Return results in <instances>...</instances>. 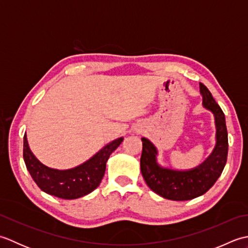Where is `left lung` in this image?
<instances>
[{
    "instance_id": "8db88e82",
    "label": "left lung",
    "mask_w": 248,
    "mask_h": 248,
    "mask_svg": "<svg viewBox=\"0 0 248 248\" xmlns=\"http://www.w3.org/2000/svg\"><path fill=\"white\" fill-rule=\"evenodd\" d=\"M204 108L214 116L215 146L202 164L187 170L167 168L157 163V149L151 141L141 138L143 151L140 156V171L147 186L161 197L182 202L202 196L217 182L227 162L228 133L225 115L202 83L199 84Z\"/></svg>"
}]
</instances>
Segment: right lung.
<instances>
[{
  "instance_id": "obj_1",
  "label": "right lung",
  "mask_w": 248,
  "mask_h": 248,
  "mask_svg": "<svg viewBox=\"0 0 248 248\" xmlns=\"http://www.w3.org/2000/svg\"><path fill=\"white\" fill-rule=\"evenodd\" d=\"M124 138L114 140L82 164L69 170H55L43 164L31 151L26 133L23 138V159L30 175L41 191L62 199H77L99 186L112 152Z\"/></svg>"
}]
</instances>
